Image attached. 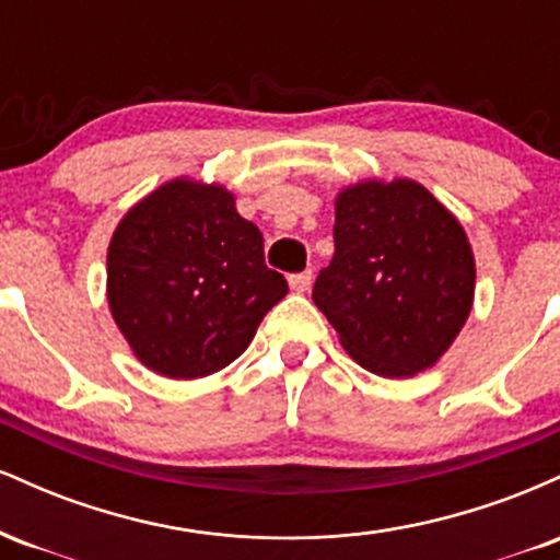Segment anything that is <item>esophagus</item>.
<instances>
[{"label":"esophagus","mask_w":560,"mask_h":560,"mask_svg":"<svg viewBox=\"0 0 560 560\" xmlns=\"http://www.w3.org/2000/svg\"><path fill=\"white\" fill-rule=\"evenodd\" d=\"M311 284H313V271H311V268H307V271H302V273L289 276V287H292V292H307V289H311Z\"/></svg>","instance_id":"obj_1"}]
</instances>
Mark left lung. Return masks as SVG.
Listing matches in <instances>:
<instances>
[{
  "mask_svg": "<svg viewBox=\"0 0 560 560\" xmlns=\"http://www.w3.org/2000/svg\"><path fill=\"white\" fill-rule=\"evenodd\" d=\"M474 279L464 229L421 184L365 182L337 197L334 258L313 302L363 369L413 376L458 337Z\"/></svg>",
  "mask_w": 560,
  "mask_h": 560,
  "instance_id": "8db88e82",
  "label": "left lung"
}]
</instances>
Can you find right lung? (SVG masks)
I'll return each instance as SVG.
<instances>
[{"mask_svg": "<svg viewBox=\"0 0 560 560\" xmlns=\"http://www.w3.org/2000/svg\"><path fill=\"white\" fill-rule=\"evenodd\" d=\"M289 292L266 266L262 234L223 186L171 182L115 229L107 300L147 369L171 378L221 371Z\"/></svg>", "mask_w": 560, "mask_h": 560, "instance_id": "1", "label": "right lung"}]
</instances>
